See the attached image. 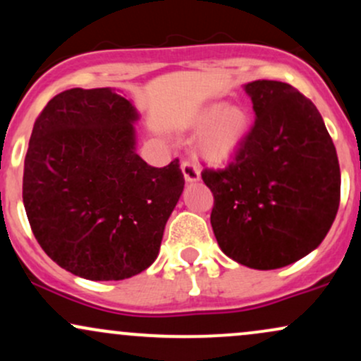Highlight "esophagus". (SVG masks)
Returning a JSON list of instances; mask_svg holds the SVG:
<instances>
[{"label": "esophagus", "instance_id": "esophagus-1", "mask_svg": "<svg viewBox=\"0 0 361 361\" xmlns=\"http://www.w3.org/2000/svg\"><path fill=\"white\" fill-rule=\"evenodd\" d=\"M181 171H183L186 183H193V181L200 180V171H198V168L195 166L193 163H190V161H183V163H181Z\"/></svg>", "mask_w": 361, "mask_h": 361}]
</instances>
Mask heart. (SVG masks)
Masks as SVG:
<instances>
[{
    "mask_svg": "<svg viewBox=\"0 0 361 361\" xmlns=\"http://www.w3.org/2000/svg\"><path fill=\"white\" fill-rule=\"evenodd\" d=\"M192 127L202 130L197 140V154L207 163L221 164L231 159L251 128L247 110L238 103H210L195 115Z\"/></svg>",
    "mask_w": 361,
    "mask_h": 361,
    "instance_id": "1",
    "label": "heart"
}]
</instances>
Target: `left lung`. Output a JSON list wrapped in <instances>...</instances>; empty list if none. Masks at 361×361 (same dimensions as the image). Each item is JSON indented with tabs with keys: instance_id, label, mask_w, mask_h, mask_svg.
<instances>
[{
	"instance_id": "8db88e82",
	"label": "left lung",
	"mask_w": 361,
	"mask_h": 361,
	"mask_svg": "<svg viewBox=\"0 0 361 361\" xmlns=\"http://www.w3.org/2000/svg\"><path fill=\"white\" fill-rule=\"evenodd\" d=\"M256 120L233 163L204 169L210 224L224 255L276 270L314 251L333 226L341 193L336 147L316 105L293 86L244 85Z\"/></svg>"
}]
</instances>
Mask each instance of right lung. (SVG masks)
I'll return each mask as SVG.
<instances>
[{
  "label": "right lung",
  "mask_w": 361,
  "mask_h": 361,
  "mask_svg": "<svg viewBox=\"0 0 361 361\" xmlns=\"http://www.w3.org/2000/svg\"><path fill=\"white\" fill-rule=\"evenodd\" d=\"M139 114L111 88L56 94L35 120L23 205L40 247L86 280H123L151 267L183 193L178 159L152 168L135 152Z\"/></svg>",
  "instance_id": "obj_1"
}]
</instances>
